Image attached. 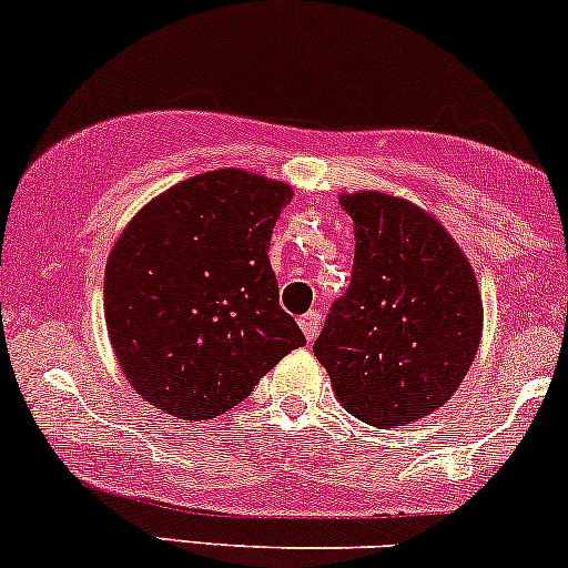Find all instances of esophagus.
I'll list each match as a JSON object with an SVG mask.
<instances>
[{"mask_svg":"<svg viewBox=\"0 0 568 568\" xmlns=\"http://www.w3.org/2000/svg\"><path fill=\"white\" fill-rule=\"evenodd\" d=\"M320 323H323V312H320V310H310L306 314H302V317H298V325H302L306 341L317 338Z\"/></svg>","mask_w":568,"mask_h":568,"instance_id":"obj_1","label":"esophagus"}]
</instances>
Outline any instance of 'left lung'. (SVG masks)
Instances as JSON below:
<instances>
[{"label": "left lung", "instance_id": "1", "mask_svg": "<svg viewBox=\"0 0 568 568\" xmlns=\"http://www.w3.org/2000/svg\"><path fill=\"white\" fill-rule=\"evenodd\" d=\"M354 222L352 283L327 312L314 357L354 418L405 426L439 409L481 341V296L449 232L402 197L341 195Z\"/></svg>", "mask_w": 568, "mask_h": 568}]
</instances>
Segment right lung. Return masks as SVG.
<instances>
[{
  "instance_id": "obj_1",
  "label": "right lung",
  "mask_w": 568,
  "mask_h": 568,
  "mask_svg": "<svg viewBox=\"0 0 568 568\" xmlns=\"http://www.w3.org/2000/svg\"><path fill=\"white\" fill-rule=\"evenodd\" d=\"M291 197L283 182L216 169L174 184L121 232L105 266V323L150 405L216 418L306 344L266 256Z\"/></svg>"
}]
</instances>
